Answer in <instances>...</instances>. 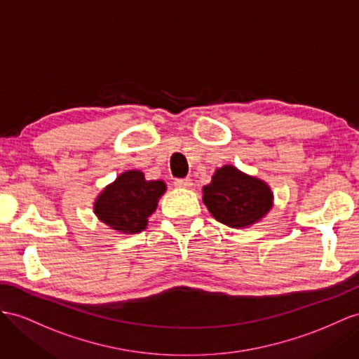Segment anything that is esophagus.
Masks as SVG:
<instances>
[{
	"mask_svg": "<svg viewBox=\"0 0 359 359\" xmlns=\"http://www.w3.org/2000/svg\"><path fill=\"white\" fill-rule=\"evenodd\" d=\"M174 185H176L177 188H189L192 187V180L191 179H176L174 180Z\"/></svg>",
	"mask_w": 359,
	"mask_h": 359,
	"instance_id": "1",
	"label": "esophagus"
}]
</instances>
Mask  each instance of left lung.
<instances>
[{"label":"left lung","mask_w":359,"mask_h":359,"mask_svg":"<svg viewBox=\"0 0 359 359\" xmlns=\"http://www.w3.org/2000/svg\"><path fill=\"white\" fill-rule=\"evenodd\" d=\"M203 203L217 222L235 229L249 227L271 209L273 192L261 179L224 165L203 187Z\"/></svg>","instance_id":"left-lung-1"}]
</instances>
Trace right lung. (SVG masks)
<instances>
[{"mask_svg":"<svg viewBox=\"0 0 359 359\" xmlns=\"http://www.w3.org/2000/svg\"><path fill=\"white\" fill-rule=\"evenodd\" d=\"M167 185L162 180H145L137 170L119 174L107 185L94 203V212L101 223L121 233H140Z\"/></svg>","mask_w":359,"mask_h":359,"instance_id":"obj_1","label":"right lung"}]
</instances>
